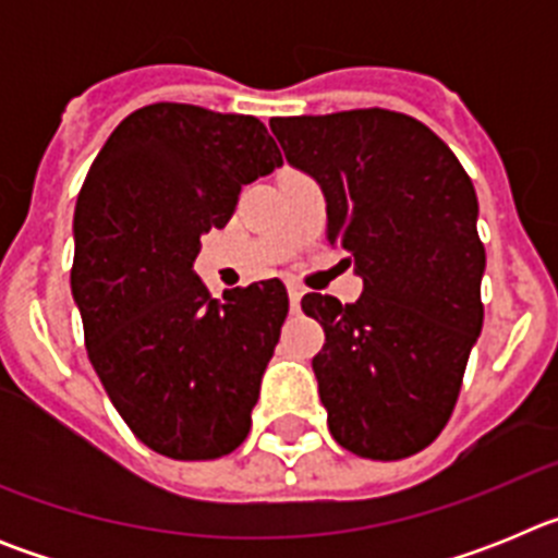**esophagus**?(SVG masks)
Here are the masks:
<instances>
[{
	"label": "esophagus",
	"instance_id": "esophagus-1",
	"mask_svg": "<svg viewBox=\"0 0 558 558\" xmlns=\"http://www.w3.org/2000/svg\"><path fill=\"white\" fill-rule=\"evenodd\" d=\"M288 295H290V307L299 310V304H302V295L304 290L299 288V284H288Z\"/></svg>",
	"mask_w": 558,
	"mask_h": 558
}]
</instances>
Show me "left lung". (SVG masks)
<instances>
[{
    "label": "left lung",
    "instance_id": "1",
    "mask_svg": "<svg viewBox=\"0 0 558 558\" xmlns=\"http://www.w3.org/2000/svg\"><path fill=\"white\" fill-rule=\"evenodd\" d=\"M270 131L318 181L329 245L363 276L354 304L302 299L327 332L313 372L329 433L372 461L416 456L450 422L483 327L475 186L430 128L388 108L276 117Z\"/></svg>",
    "mask_w": 558,
    "mask_h": 558
}]
</instances>
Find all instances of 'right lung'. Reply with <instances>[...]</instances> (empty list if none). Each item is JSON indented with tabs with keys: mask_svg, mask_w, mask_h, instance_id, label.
Returning <instances> with one entry per match:
<instances>
[{
	"mask_svg": "<svg viewBox=\"0 0 558 558\" xmlns=\"http://www.w3.org/2000/svg\"><path fill=\"white\" fill-rule=\"evenodd\" d=\"M282 165L256 117L153 102L113 128L77 195L72 293L86 352L133 436L175 461L243 445L288 318L279 279L211 299L192 270L243 184Z\"/></svg>",
	"mask_w": 558,
	"mask_h": 558,
	"instance_id": "1",
	"label": "right lung"
}]
</instances>
